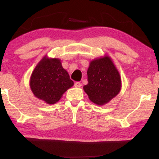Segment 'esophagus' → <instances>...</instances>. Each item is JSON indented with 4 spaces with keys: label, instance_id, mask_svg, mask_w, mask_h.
Masks as SVG:
<instances>
[{
    "label": "esophagus",
    "instance_id": "obj_1",
    "mask_svg": "<svg viewBox=\"0 0 159 159\" xmlns=\"http://www.w3.org/2000/svg\"><path fill=\"white\" fill-rule=\"evenodd\" d=\"M75 86L76 87V88H80V87L82 86V84L80 83V82H75Z\"/></svg>",
    "mask_w": 159,
    "mask_h": 159
}]
</instances>
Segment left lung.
Here are the masks:
<instances>
[{
  "instance_id": "8db88e82",
  "label": "left lung",
  "mask_w": 159,
  "mask_h": 159,
  "mask_svg": "<svg viewBox=\"0 0 159 159\" xmlns=\"http://www.w3.org/2000/svg\"><path fill=\"white\" fill-rule=\"evenodd\" d=\"M88 83L83 89L89 99L97 105L107 103L120 92L119 72L109 56L93 60L88 69Z\"/></svg>"
}]
</instances>
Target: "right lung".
Segmentation results:
<instances>
[{
  "mask_svg": "<svg viewBox=\"0 0 159 159\" xmlns=\"http://www.w3.org/2000/svg\"><path fill=\"white\" fill-rule=\"evenodd\" d=\"M30 85L34 96L48 104H54L74 85V82L62 67L60 59L45 56L32 71Z\"/></svg>",
  "mask_w": 159,
  "mask_h": 159,
  "instance_id": "1",
  "label": "right lung"
}]
</instances>
